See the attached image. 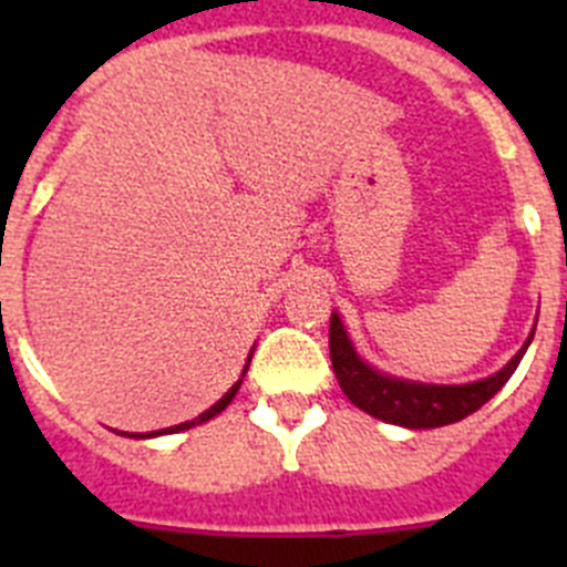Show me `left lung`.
<instances>
[{"instance_id":"left-lung-1","label":"left lung","mask_w":567,"mask_h":567,"mask_svg":"<svg viewBox=\"0 0 567 567\" xmlns=\"http://www.w3.org/2000/svg\"><path fill=\"white\" fill-rule=\"evenodd\" d=\"M528 343L511 358L505 369H499L491 378L477 380V383L425 385L374 372L372 365H365L354 354V346L346 338L338 315H332V320H329V354H332L334 378H338L346 398L352 400L358 409H363L365 414H372L383 423L405 425V429H437V425L457 423V420L477 412L480 405L488 403L508 383Z\"/></svg>"}]
</instances>
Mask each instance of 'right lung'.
Masks as SVG:
<instances>
[{"label":"right lung","instance_id":"1","mask_svg":"<svg viewBox=\"0 0 567 567\" xmlns=\"http://www.w3.org/2000/svg\"><path fill=\"white\" fill-rule=\"evenodd\" d=\"M238 385H240V380H238V383L233 385V389H229L227 394H224L221 400H218V403L213 405V409H207V412H204V414H198V417H195V420H189V423L173 425V429H164V432H150V434H130V437H155V434H175V432H184V429H193V425H202V423H207L209 417H215V414H221L224 409H227V405L233 403L235 392H238Z\"/></svg>","mask_w":567,"mask_h":567}]
</instances>
